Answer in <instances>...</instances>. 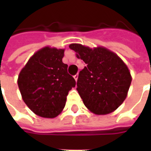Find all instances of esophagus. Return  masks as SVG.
Masks as SVG:
<instances>
[{
    "mask_svg": "<svg viewBox=\"0 0 151 151\" xmlns=\"http://www.w3.org/2000/svg\"><path fill=\"white\" fill-rule=\"evenodd\" d=\"M73 78H74V79H75L76 82H77V80H78V74L77 73L76 75H74V77H73Z\"/></svg>",
    "mask_w": 151,
    "mask_h": 151,
    "instance_id": "1",
    "label": "esophagus"
}]
</instances>
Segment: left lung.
<instances>
[{
    "label": "left lung",
    "mask_w": 151,
    "mask_h": 151,
    "mask_svg": "<svg viewBox=\"0 0 151 151\" xmlns=\"http://www.w3.org/2000/svg\"><path fill=\"white\" fill-rule=\"evenodd\" d=\"M69 48L86 64L77 81V91L86 107L97 115L115 111L126 98L132 81L126 65L104 47L92 49L72 43Z\"/></svg>",
    "instance_id": "obj_1"
}]
</instances>
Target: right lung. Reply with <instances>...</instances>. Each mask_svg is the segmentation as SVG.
Wrapping results in <instances>:
<instances>
[{
    "instance_id": "obj_1",
    "label": "right lung",
    "mask_w": 151,
    "mask_h": 151,
    "mask_svg": "<svg viewBox=\"0 0 151 151\" xmlns=\"http://www.w3.org/2000/svg\"><path fill=\"white\" fill-rule=\"evenodd\" d=\"M65 50L45 47L35 52L19 73L18 85L25 104L45 118L57 116L76 82L62 62Z\"/></svg>"
}]
</instances>
